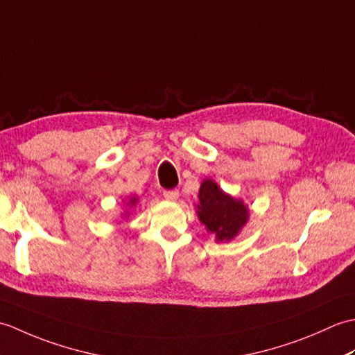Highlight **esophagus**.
<instances>
[{
	"label": "esophagus",
	"instance_id": "1",
	"mask_svg": "<svg viewBox=\"0 0 355 355\" xmlns=\"http://www.w3.org/2000/svg\"><path fill=\"white\" fill-rule=\"evenodd\" d=\"M163 197L169 201H175L178 198V191L177 189H169V191H163Z\"/></svg>",
	"mask_w": 355,
	"mask_h": 355
}]
</instances>
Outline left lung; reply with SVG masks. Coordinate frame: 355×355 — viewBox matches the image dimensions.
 Returning <instances> with one entry per match:
<instances>
[{"instance_id":"left-lung-1","label":"left lung","mask_w":355,"mask_h":355,"mask_svg":"<svg viewBox=\"0 0 355 355\" xmlns=\"http://www.w3.org/2000/svg\"><path fill=\"white\" fill-rule=\"evenodd\" d=\"M200 221L214 233L216 241H229L238 235L248 220V210L243 201L224 193L212 180H205L200 187Z\"/></svg>"}]
</instances>
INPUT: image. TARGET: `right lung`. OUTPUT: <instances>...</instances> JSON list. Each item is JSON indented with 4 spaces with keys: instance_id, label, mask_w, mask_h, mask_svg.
Masks as SVG:
<instances>
[{
    "instance_id": "add662e5",
    "label": "right lung",
    "mask_w": 355,
    "mask_h": 355,
    "mask_svg": "<svg viewBox=\"0 0 355 355\" xmlns=\"http://www.w3.org/2000/svg\"><path fill=\"white\" fill-rule=\"evenodd\" d=\"M130 202H131V206H132V205H135V198H131V201H130Z\"/></svg>"
}]
</instances>
